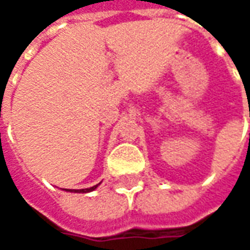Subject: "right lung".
<instances>
[{"instance_id": "add662e5", "label": "right lung", "mask_w": 250, "mask_h": 250, "mask_svg": "<svg viewBox=\"0 0 250 250\" xmlns=\"http://www.w3.org/2000/svg\"><path fill=\"white\" fill-rule=\"evenodd\" d=\"M98 188V185H95V186H92V188H65V190H68V191H73V193H88V191H92V190H95V188Z\"/></svg>"}]
</instances>
